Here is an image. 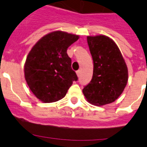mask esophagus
Listing matches in <instances>:
<instances>
[{"label":"esophagus","mask_w":147,"mask_h":147,"mask_svg":"<svg viewBox=\"0 0 147 147\" xmlns=\"http://www.w3.org/2000/svg\"><path fill=\"white\" fill-rule=\"evenodd\" d=\"M80 74H81V71H80V70H79V71H76V74H77L78 76H80Z\"/></svg>","instance_id":"obj_1"}]
</instances>
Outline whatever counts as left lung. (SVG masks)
I'll list each match as a JSON object with an SVG mask.
<instances>
[{
	"mask_svg": "<svg viewBox=\"0 0 147 147\" xmlns=\"http://www.w3.org/2000/svg\"><path fill=\"white\" fill-rule=\"evenodd\" d=\"M93 61L91 81L82 92L90 103L105 105L119 97L127 85L128 70L117 45L112 39L98 35L87 37Z\"/></svg>",
	"mask_w": 147,
	"mask_h": 147,
	"instance_id": "8db88e82",
	"label": "left lung"
}]
</instances>
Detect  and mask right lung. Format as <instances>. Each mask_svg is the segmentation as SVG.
Segmentation results:
<instances>
[{
	"mask_svg": "<svg viewBox=\"0 0 147 147\" xmlns=\"http://www.w3.org/2000/svg\"><path fill=\"white\" fill-rule=\"evenodd\" d=\"M79 36L51 32L39 40L28 53L24 65L25 79L32 93L45 103L57 102L78 77L71 68L67 49Z\"/></svg>",
	"mask_w": 147,
	"mask_h": 147,
	"instance_id": "add662e5",
	"label": "right lung"
}]
</instances>
